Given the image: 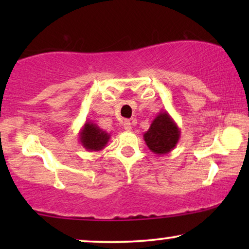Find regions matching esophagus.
<instances>
[{
	"mask_svg": "<svg viewBox=\"0 0 249 249\" xmlns=\"http://www.w3.org/2000/svg\"><path fill=\"white\" fill-rule=\"evenodd\" d=\"M124 129L125 131H130L131 130V122L130 120H124Z\"/></svg>",
	"mask_w": 249,
	"mask_h": 249,
	"instance_id": "obj_1",
	"label": "esophagus"
}]
</instances>
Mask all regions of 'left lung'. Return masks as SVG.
I'll return each mask as SVG.
<instances>
[{
  "label": "left lung",
  "instance_id": "obj_1",
  "mask_svg": "<svg viewBox=\"0 0 249 249\" xmlns=\"http://www.w3.org/2000/svg\"><path fill=\"white\" fill-rule=\"evenodd\" d=\"M180 139V129L166 111H161L152 121L144 134L147 147L158 155L168 154L176 147Z\"/></svg>",
  "mask_w": 249,
  "mask_h": 249
}]
</instances>
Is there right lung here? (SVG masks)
Returning a JSON list of instances; mask_svg holds the SVG:
<instances>
[{"instance_id":"add662e5","label":"right lung","mask_w":249,"mask_h":249,"mask_svg":"<svg viewBox=\"0 0 249 249\" xmlns=\"http://www.w3.org/2000/svg\"><path fill=\"white\" fill-rule=\"evenodd\" d=\"M110 134L101 129L96 124L86 121L79 131V142L89 152L102 151L110 141Z\"/></svg>"}]
</instances>
